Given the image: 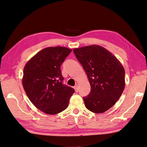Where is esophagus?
I'll return each mask as SVG.
<instances>
[{
    "label": "esophagus",
    "mask_w": 147,
    "mask_h": 147,
    "mask_svg": "<svg viewBox=\"0 0 147 147\" xmlns=\"http://www.w3.org/2000/svg\"><path fill=\"white\" fill-rule=\"evenodd\" d=\"M74 90H75V92H77L78 91V86L77 84H76V85H75Z\"/></svg>",
    "instance_id": "34e87169"
}]
</instances>
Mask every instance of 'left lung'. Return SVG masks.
I'll list each match as a JSON object with an SVG mask.
<instances>
[{"label": "left lung", "mask_w": 147, "mask_h": 147, "mask_svg": "<svg viewBox=\"0 0 147 147\" xmlns=\"http://www.w3.org/2000/svg\"><path fill=\"white\" fill-rule=\"evenodd\" d=\"M73 51L91 85L90 94L83 97L84 105L93 113L105 112L115 104L123 92V66L113 54L99 45L75 48Z\"/></svg>", "instance_id": "left-lung-1"}]
</instances>
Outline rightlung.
<instances>
[{
    "mask_svg": "<svg viewBox=\"0 0 147 147\" xmlns=\"http://www.w3.org/2000/svg\"><path fill=\"white\" fill-rule=\"evenodd\" d=\"M72 50L64 47H47L26 64L22 83L30 102L40 110L56 115L68 107L74 89L63 84L60 67Z\"/></svg>",
    "mask_w": 147,
    "mask_h": 147,
    "instance_id": "obj_1",
    "label": "right lung"
}]
</instances>
